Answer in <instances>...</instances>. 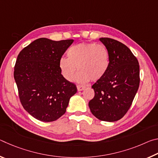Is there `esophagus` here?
Here are the masks:
<instances>
[{
	"instance_id": "obj_1",
	"label": "esophagus",
	"mask_w": 158,
	"mask_h": 158,
	"mask_svg": "<svg viewBox=\"0 0 158 158\" xmlns=\"http://www.w3.org/2000/svg\"><path fill=\"white\" fill-rule=\"evenodd\" d=\"M77 90H79V91H81V90H84L85 89V87L84 86V85H77Z\"/></svg>"
}]
</instances>
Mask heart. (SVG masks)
Wrapping results in <instances>:
<instances>
[{
  "mask_svg": "<svg viewBox=\"0 0 158 158\" xmlns=\"http://www.w3.org/2000/svg\"><path fill=\"white\" fill-rule=\"evenodd\" d=\"M68 58H60L59 68L66 80L73 81L77 69L76 80L85 83L98 81L107 73L110 58L108 49L102 44L81 42L74 44L67 52Z\"/></svg>",
  "mask_w": 158,
  "mask_h": 158,
  "instance_id": "1",
  "label": "heart"
}]
</instances>
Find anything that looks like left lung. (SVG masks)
Here are the masks:
<instances>
[{"mask_svg":"<svg viewBox=\"0 0 158 158\" xmlns=\"http://www.w3.org/2000/svg\"><path fill=\"white\" fill-rule=\"evenodd\" d=\"M108 49L110 65L105 75L92 85L95 96L89 102L99 120L114 122L127 113L139 86V65L130 49L114 39L101 37Z\"/></svg>","mask_w":158,"mask_h":158,"instance_id":"obj_1","label":"left lung"}]
</instances>
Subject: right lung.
Instances as JSON below:
<instances>
[{"mask_svg": "<svg viewBox=\"0 0 158 158\" xmlns=\"http://www.w3.org/2000/svg\"><path fill=\"white\" fill-rule=\"evenodd\" d=\"M73 42L42 37L19 53L14 77L20 101L25 110L39 121L52 122L59 118L77 91L76 85L64 78L58 65Z\"/></svg>", "mask_w": 158, "mask_h": 158, "instance_id": "right-lung-1", "label": "right lung"}]
</instances>
